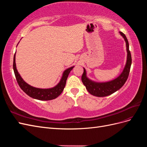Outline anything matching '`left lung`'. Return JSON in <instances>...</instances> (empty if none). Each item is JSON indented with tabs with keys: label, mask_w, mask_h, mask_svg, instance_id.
<instances>
[{
	"label": "left lung",
	"mask_w": 147,
	"mask_h": 147,
	"mask_svg": "<svg viewBox=\"0 0 147 147\" xmlns=\"http://www.w3.org/2000/svg\"><path fill=\"white\" fill-rule=\"evenodd\" d=\"M121 36L124 38L126 44V50L127 53L126 64L124 67L123 72L118 77L113 80L105 83H97L93 82L86 77V70L84 68V72L82 76V80L86 90L91 94L97 97H105L113 94L121 88L126 83L129 74L132 58L131 52L129 49V43L127 39L123 32H119Z\"/></svg>",
	"instance_id": "obj_1"
}]
</instances>
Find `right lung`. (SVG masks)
Masks as SVG:
<instances>
[{"instance_id": "obj_1", "label": "right lung", "mask_w": 147, "mask_h": 147, "mask_svg": "<svg viewBox=\"0 0 147 147\" xmlns=\"http://www.w3.org/2000/svg\"><path fill=\"white\" fill-rule=\"evenodd\" d=\"M15 55L16 53H15L14 58H13V70H14V73L18 83L21 90L26 94H28L29 96L32 97L34 99L40 100H50L56 99V97H58L61 94L65 86L66 80L67 79L68 75L70 71L74 68V66L68 68L64 71L59 83L55 87L48 89L37 88L29 85L27 83L25 82L23 80V79L20 76V74L16 69L15 63Z\"/></svg>"}]
</instances>
